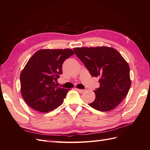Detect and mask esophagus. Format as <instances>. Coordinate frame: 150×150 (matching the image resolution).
<instances>
[{
  "instance_id": "esophagus-1",
  "label": "esophagus",
  "mask_w": 150,
  "mask_h": 150,
  "mask_svg": "<svg viewBox=\"0 0 150 150\" xmlns=\"http://www.w3.org/2000/svg\"><path fill=\"white\" fill-rule=\"evenodd\" d=\"M76 89V91H79V93H82L84 91H85V90H82V89Z\"/></svg>"
}]
</instances>
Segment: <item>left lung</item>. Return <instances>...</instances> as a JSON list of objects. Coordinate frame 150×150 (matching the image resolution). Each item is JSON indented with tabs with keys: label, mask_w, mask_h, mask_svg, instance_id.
<instances>
[{
	"label": "left lung",
	"mask_w": 150,
	"mask_h": 150,
	"mask_svg": "<svg viewBox=\"0 0 150 150\" xmlns=\"http://www.w3.org/2000/svg\"><path fill=\"white\" fill-rule=\"evenodd\" d=\"M93 76H99V87L94 91L95 100L89 105L108 112L117 107L127 94L131 85L129 64L116 49L106 46L74 49Z\"/></svg>",
	"instance_id": "8db88e82"
}]
</instances>
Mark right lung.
Returning a JSON list of instances; mask_svg holds the SVG:
<instances>
[{"label": "right lung", "instance_id": "1", "mask_svg": "<svg viewBox=\"0 0 150 150\" xmlns=\"http://www.w3.org/2000/svg\"><path fill=\"white\" fill-rule=\"evenodd\" d=\"M74 54L70 49H41L30 57L20 75L21 92L30 107L47 113L63 103L70 89L57 87L64 61Z\"/></svg>", "mask_w": 150, "mask_h": 150}]
</instances>
